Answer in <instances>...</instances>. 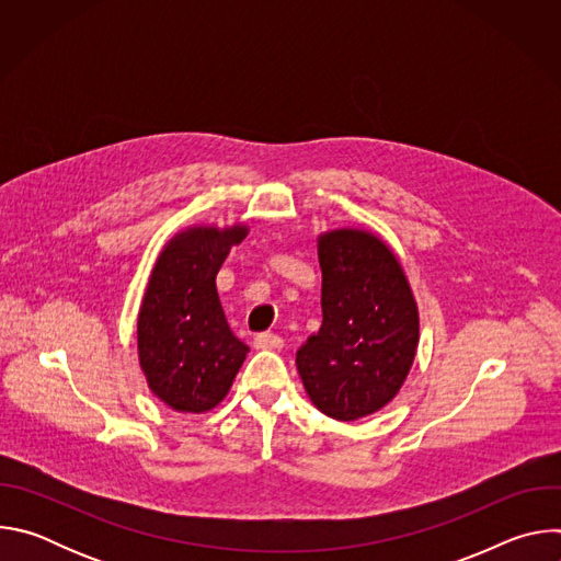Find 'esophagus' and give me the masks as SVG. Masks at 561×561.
Here are the masks:
<instances>
[{"label":"esophagus","mask_w":561,"mask_h":561,"mask_svg":"<svg viewBox=\"0 0 561 561\" xmlns=\"http://www.w3.org/2000/svg\"><path fill=\"white\" fill-rule=\"evenodd\" d=\"M253 344L257 351H279L284 346V340L275 333H260V335H255Z\"/></svg>","instance_id":"34e87169"}]
</instances>
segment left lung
Here are the masks:
<instances>
[{
	"label": "left lung",
	"mask_w": 561,
	"mask_h": 561,
	"mask_svg": "<svg viewBox=\"0 0 561 561\" xmlns=\"http://www.w3.org/2000/svg\"><path fill=\"white\" fill-rule=\"evenodd\" d=\"M322 329L297 351L310 402L355 422L388 407L404 386L420 344V310L390 247L370 230L317 237Z\"/></svg>",
	"instance_id": "1"
}]
</instances>
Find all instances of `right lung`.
I'll use <instances>...</instances> for the list:
<instances>
[{"instance_id":"add662e5","label":"right lung","mask_w":561,"mask_h":561,"mask_svg":"<svg viewBox=\"0 0 561 561\" xmlns=\"http://www.w3.org/2000/svg\"><path fill=\"white\" fill-rule=\"evenodd\" d=\"M247 234V224L188 226L150 271L137 355L148 388L173 411H213L247 359L249 346L232 335L215 286L226 255Z\"/></svg>"}]
</instances>
